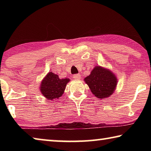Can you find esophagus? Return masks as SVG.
Instances as JSON below:
<instances>
[{
	"mask_svg": "<svg viewBox=\"0 0 151 151\" xmlns=\"http://www.w3.org/2000/svg\"><path fill=\"white\" fill-rule=\"evenodd\" d=\"M73 78L75 79H80L81 78V75H79V74H76V75H74Z\"/></svg>",
	"mask_w": 151,
	"mask_h": 151,
	"instance_id": "obj_1",
	"label": "esophagus"
}]
</instances>
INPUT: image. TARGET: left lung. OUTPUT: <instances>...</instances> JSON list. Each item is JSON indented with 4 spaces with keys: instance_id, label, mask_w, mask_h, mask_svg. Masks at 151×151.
<instances>
[{
    "instance_id": "1",
    "label": "left lung",
    "mask_w": 151,
    "mask_h": 151,
    "mask_svg": "<svg viewBox=\"0 0 151 151\" xmlns=\"http://www.w3.org/2000/svg\"><path fill=\"white\" fill-rule=\"evenodd\" d=\"M91 91L99 99L107 98L113 93L117 85L115 75L109 70L96 66L85 78Z\"/></svg>"
}]
</instances>
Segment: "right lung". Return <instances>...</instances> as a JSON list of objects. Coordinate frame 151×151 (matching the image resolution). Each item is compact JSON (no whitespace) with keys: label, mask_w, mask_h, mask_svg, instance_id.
<instances>
[{"label":"right lung","mask_w":151,"mask_h":151,"mask_svg":"<svg viewBox=\"0 0 151 151\" xmlns=\"http://www.w3.org/2000/svg\"><path fill=\"white\" fill-rule=\"evenodd\" d=\"M68 78H60L57 75L49 72L43 79L40 88L42 94L48 100H55L63 95Z\"/></svg>","instance_id":"obj_1"}]
</instances>
